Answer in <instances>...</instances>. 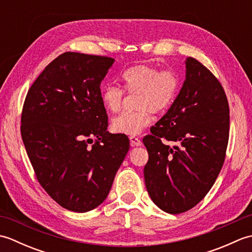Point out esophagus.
<instances>
[{"mask_svg": "<svg viewBox=\"0 0 252 252\" xmlns=\"http://www.w3.org/2000/svg\"><path fill=\"white\" fill-rule=\"evenodd\" d=\"M130 142L132 146H141L142 145V141L138 137L135 136H130Z\"/></svg>", "mask_w": 252, "mask_h": 252, "instance_id": "1", "label": "esophagus"}]
</instances>
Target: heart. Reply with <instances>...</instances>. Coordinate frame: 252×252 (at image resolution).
Wrapping results in <instances>:
<instances>
[{
    "label": "heart",
    "instance_id": "1",
    "mask_svg": "<svg viewBox=\"0 0 252 252\" xmlns=\"http://www.w3.org/2000/svg\"><path fill=\"white\" fill-rule=\"evenodd\" d=\"M123 88L129 94H137L136 111L121 112L111 120V130L126 135H137L152 121V111L159 114L168 109L178 94L180 79L172 68L159 69L141 63L127 69L121 76ZM101 104L107 111H119L123 91L107 85L101 91Z\"/></svg>",
    "mask_w": 252,
    "mask_h": 252
}]
</instances>
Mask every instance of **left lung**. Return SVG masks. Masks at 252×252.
<instances>
[{"label": "left lung", "mask_w": 252, "mask_h": 252, "mask_svg": "<svg viewBox=\"0 0 252 252\" xmlns=\"http://www.w3.org/2000/svg\"><path fill=\"white\" fill-rule=\"evenodd\" d=\"M179 95L144 137L148 161L144 179L152 200L171 215L185 212L202 200L225 159L229 108L219 80L192 57ZM163 140L178 144L173 148Z\"/></svg>", "instance_id": "8db88e82"}]
</instances>
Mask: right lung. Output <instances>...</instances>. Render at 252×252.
<instances>
[{"instance_id": "1", "label": "right lung", "mask_w": 252, "mask_h": 252, "mask_svg": "<svg viewBox=\"0 0 252 252\" xmlns=\"http://www.w3.org/2000/svg\"><path fill=\"white\" fill-rule=\"evenodd\" d=\"M114 62L63 53L26 96L21 137L36 179L58 205L73 212L91 211L106 199L130 148L127 136L107 131L100 99V82Z\"/></svg>"}]
</instances>
